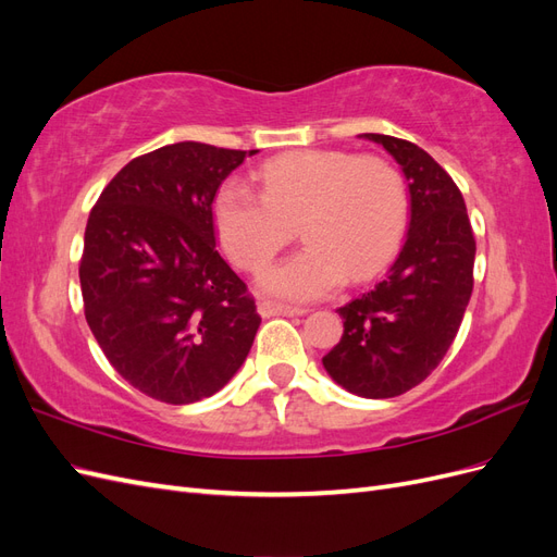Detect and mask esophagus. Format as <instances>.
I'll list each match as a JSON object with an SVG mask.
<instances>
[{
	"mask_svg": "<svg viewBox=\"0 0 557 557\" xmlns=\"http://www.w3.org/2000/svg\"><path fill=\"white\" fill-rule=\"evenodd\" d=\"M258 311L269 318V315H305L307 309L301 307H290V305H281V301H272V299H262L258 305Z\"/></svg>",
	"mask_w": 557,
	"mask_h": 557,
	"instance_id": "esophagus-1",
	"label": "esophagus"
}]
</instances>
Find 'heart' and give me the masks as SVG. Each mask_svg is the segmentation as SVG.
Returning a JSON list of instances; mask_svg holds the SVG:
<instances>
[{"instance_id":"obj_1","label":"heart","mask_w":557,"mask_h":557,"mask_svg":"<svg viewBox=\"0 0 557 557\" xmlns=\"http://www.w3.org/2000/svg\"><path fill=\"white\" fill-rule=\"evenodd\" d=\"M260 193L227 181L213 223L230 260L260 272L295 237L307 248L269 267L260 283L288 299H318L346 281H367L393 260L409 215L407 183L393 162L346 150H293L267 160Z\"/></svg>"}]
</instances>
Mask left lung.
I'll use <instances>...</instances> for the list:
<instances>
[{
  "label": "left lung",
  "instance_id": "1",
  "mask_svg": "<svg viewBox=\"0 0 557 557\" xmlns=\"http://www.w3.org/2000/svg\"><path fill=\"white\" fill-rule=\"evenodd\" d=\"M360 137L401 164L411 225L385 278L339 309L342 342L323 364L348 393L387 399L423 383L448 352L474 290L476 239L460 188L430 153L387 134Z\"/></svg>",
  "mask_w": 557,
  "mask_h": 557
}]
</instances>
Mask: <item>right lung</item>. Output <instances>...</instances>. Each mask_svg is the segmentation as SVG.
<instances>
[{
	"instance_id": "obj_1",
	"label": "right lung",
	"mask_w": 557,
	"mask_h": 557,
	"mask_svg": "<svg viewBox=\"0 0 557 557\" xmlns=\"http://www.w3.org/2000/svg\"><path fill=\"white\" fill-rule=\"evenodd\" d=\"M252 153L162 146L127 162L90 211L83 311L115 372L158 401L211 397L256 339V299L213 234L218 185Z\"/></svg>"
}]
</instances>
